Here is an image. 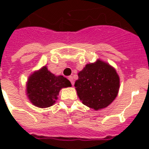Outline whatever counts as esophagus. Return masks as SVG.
Here are the masks:
<instances>
[{"mask_svg":"<svg viewBox=\"0 0 149 149\" xmlns=\"http://www.w3.org/2000/svg\"><path fill=\"white\" fill-rule=\"evenodd\" d=\"M68 80L71 81V83H72V86H74V82L73 77H72V76H69V77H68Z\"/></svg>","mask_w":149,"mask_h":149,"instance_id":"1","label":"esophagus"}]
</instances>
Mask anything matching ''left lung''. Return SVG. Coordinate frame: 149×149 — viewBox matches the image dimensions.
Returning <instances> with one entry per match:
<instances>
[{
    "instance_id": "8db88e82",
    "label": "left lung",
    "mask_w": 149,
    "mask_h": 149,
    "mask_svg": "<svg viewBox=\"0 0 149 149\" xmlns=\"http://www.w3.org/2000/svg\"><path fill=\"white\" fill-rule=\"evenodd\" d=\"M74 86L82 103L98 110L109 106L116 98L120 80L113 67L98 59L79 72Z\"/></svg>"
}]
</instances>
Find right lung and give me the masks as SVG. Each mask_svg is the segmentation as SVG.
Segmentation results:
<instances>
[{"instance_id": "right-lung-1", "label": "right lung", "mask_w": 149, "mask_h": 149, "mask_svg": "<svg viewBox=\"0 0 149 149\" xmlns=\"http://www.w3.org/2000/svg\"><path fill=\"white\" fill-rule=\"evenodd\" d=\"M72 84L63 75L56 76L46 65L33 72L26 84V94L34 106L46 108L54 105L63 88L70 87Z\"/></svg>"}]
</instances>
